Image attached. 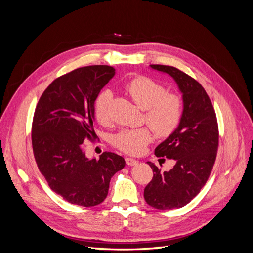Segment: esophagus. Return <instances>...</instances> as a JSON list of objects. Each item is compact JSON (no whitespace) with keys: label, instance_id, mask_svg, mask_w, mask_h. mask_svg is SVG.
I'll return each mask as SVG.
<instances>
[{"label":"esophagus","instance_id":"34e87169","mask_svg":"<svg viewBox=\"0 0 253 253\" xmlns=\"http://www.w3.org/2000/svg\"><path fill=\"white\" fill-rule=\"evenodd\" d=\"M126 164L127 166H135L138 164V160H136L134 158H131V157H126Z\"/></svg>","mask_w":253,"mask_h":253}]
</instances>
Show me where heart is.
Returning a JSON list of instances; mask_svg holds the SVG:
<instances>
[{"instance_id":"heart-1","label":"heart","mask_w":253,"mask_h":253,"mask_svg":"<svg viewBox=\"0 0 253 253\" xmlns=\"http://www.w3.org/2000/svg\"><path fill=\"white\" fill-rule=\"evenodd\" d=\"M126 89L135 103L145 110L144 119L157 136L168 137L178 127L182 117V101L178 95L168 93L163 84L145 76L129 80ZM112 100V91L104 89L95 101V117L102 125L110 120ZM152 139L153 133L148 126L124 128L114 135L113 144L126 154L139 155Z\"/></svg>"}]
</instances>
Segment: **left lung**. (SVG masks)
<instances>
[{
	"label": "left lung",
	"instance_id": "left-lung-1",
	"mask_svg": "<svg viewBox=\"0 0 253 253\" xmlns=\"http://www.w3.org/2000/svg\"><path fill=\"white\" fill-rule=\"evenodd\" d=\"M153 70L166 73L182 93L183 111L178 127L157 145L155 155L175 160L170 171H162L148 162L153 178L143 196L151 207L170 210L189 204L206 185L216 159L218 126L215 111L205 88L195 79L168 65L152 64Z\"/></svg>",
	"mask_w": 253,
	"mask_h": 253
}]
</instances>
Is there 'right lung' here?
I'll return each mask as SVG.
<instances>
[{
    "label": "right lung",
    "mask_w": 253,
    "mask_h": 253,
    "mask_svg": "<svg viewBox=\"0 0 253 253\" xmlns=\"http://www.w3.org/2000/svg\"><path fill=\"white\" fill-rule=\"evenodd\" d=\"M114 75L109 65L77 68L53 80L36 106L32 143L37 166L53 192L74 205L102 203L111 178L126 166L115 153L89 159L83 150V141L96 136V99Z\"/></svg>",
    "instance_id": "obj_1"
}]
</instances>
